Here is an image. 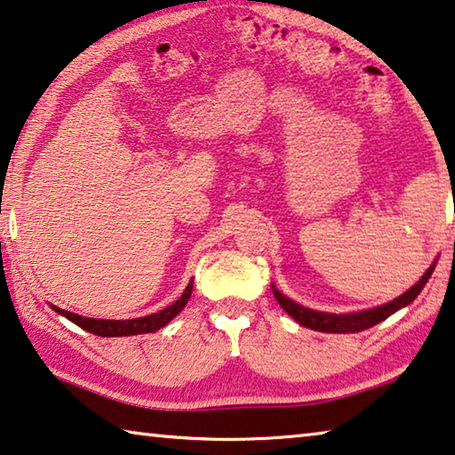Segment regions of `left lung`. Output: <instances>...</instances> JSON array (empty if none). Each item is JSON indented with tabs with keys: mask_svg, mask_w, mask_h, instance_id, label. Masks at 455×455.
I'll return each mask as SVG.
<instances>
[{
	"mask_svg": "<svg viewBox=\"0 0 455 455\" xmlns=\"http://www.w3.org/2000/svg\"><path fill=\"white\" fill-rule=\"evenodd\" d=\"M434 269H435V263L423 273V277L417 281L411 290L399 295L396 299L388 301V304H385V306H379L374 309H364V312H355V314L315 312V309L304 307V306H299L298 301L285 298V295L281 293L275 285H271V290H273V295H275V299L279 301V306L283 307L295 322H299L301 326L315 330V331H330V334H350V331H363L366 328H372L374 323L387 320L388 315L396 312V309L409 306L411 301H413L417 295L421 293V290L429 281Z\"/></svg>",
	"mask_w": 455,
	"mask_h": 455,
	"instance_id": "1",
	"label": "left lung"
}]
</instances>
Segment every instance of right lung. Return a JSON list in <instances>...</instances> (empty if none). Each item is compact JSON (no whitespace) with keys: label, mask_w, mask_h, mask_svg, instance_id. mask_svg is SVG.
<instances>
[{"label":"right lung","mask_w":455,"mask_h":455,"mask_svg":"<svg viewBox=\"0 0 455 455\" xmlns=\"http://www.w3.org/2000/svg\"><path fill=\"white\" fill-rule=\"evenodd\" d=\"M192 295V281L186 285L184 293L180 295V299H176L174 304L160 309L157 314L146 315V318H135V320H97V318H83V315L72 314V312H64V309L52 306L54 312H59L64 318L70 320L72 323H76L78 328H83L91 334L103 336V338H115V336H135V334H149V331H157L164 328L165 323H170L176 315L182 312L188 304Z\"/></svg>","instance_id":"right-lung-1"}]
</instances>
